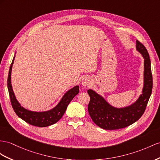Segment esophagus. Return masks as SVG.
I'll list each match as a JSON object with an SVG mask.
<instances>
[{
	"instance_id": "34e87169",
	"label": "esophagus",
	"mask_w": 160,
	"mask_h": 160,
	"mask_svg": "<svg viewBox=\"0 0 160 160\" xmlns=\"http://www.w3.org/2000/svg\"><path fill=\"white\" fill-rule=\"evenodd\" d=\"M90 83H91V82H90V80L88 78H84L82 82V84L84 87H86V86L88 85Z\"/></svg>"
}]
</instances>
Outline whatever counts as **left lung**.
<instances>
[{"instance_id":"obj_1","label":"left lung","mask_w":160,"mask_h":160,"mask_svg":"<svg viewBox=\"0 0 160 160\" xmlns=\"http://www.w3.org/2000/svg\"><path fill=\"white\" fill-rule=\"evenodd\" d=\"M136 49L144 58V84L138 99L127 107H113L101 95L92 89L88 90L90 102L88 111L92 121L100 128L117 130L125 128L137 122L144 113L152 92L153 78L151 61L145 47L137 40Z\"/></svg>"}]
</instances>
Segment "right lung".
Returning a JSON list of instances; mask_svg holds the SVG:
<instances>
[{
    "mask_svg": "<svg viewBox=\"0 0 160 160\" xmlns=\"http://www.w3.org/2000/svg\"><path fill=\"white\" fill-rule=\"evenodd\" d=\"M14 59L15 56L11 64L7 80L8 91H9V93L11 105L13 107L14 112L23 120L32 126L38 127H47L55 124L62 118L65 110L68 108V105L73 99V97L78 94L79 87L76 86V87H73L65 92L63 97L61 98V101L59 102V103L52 109L41 112L30 111V110H28L23 108L20 105L17 99H16L13 91V88H12L11 71Z\"/></svg>",
    "mask_w": 160,
    "mask_h": 160,
    "instance_id": "obj_1",
    "label": "right lung"
}]
</instances>
